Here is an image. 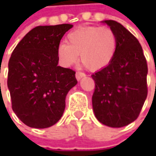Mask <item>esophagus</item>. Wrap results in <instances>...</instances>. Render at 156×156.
Segmentation results:
<instances>
[{"mask_svg": "<svg viewBox=\"0 0 156 156\" xmlns=\"http://www.w3.org/2000/svg\"><path fill=\"white\" fill-rule=\"evenodd\" d=\"M85 74L84 73H81V72H76V74H75V77H76V79H77V81H80L82 77H84L85 76Z\"/></svg>", "mask_w": 156, "mask_h": 156, "instance_id": "esophagus-1", "label": "esophagus"}]
</instances>
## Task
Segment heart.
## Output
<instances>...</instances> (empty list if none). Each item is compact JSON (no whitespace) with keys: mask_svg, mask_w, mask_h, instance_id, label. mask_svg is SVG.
I'll return each instance as SVG.
<instances>
[{"mask_svg":"<svg viewBox=\"0 0 156 156\" xmlns=\"http://www.w3.org/2000/svg\"><path fill=\"white\" fill-rule=\"evenodd\" d=\"M67 43L57 48V56L64 67L74 65L79 58L91 71H98L111 62L116 50L115 32L108 27L82 26L67 34Z\"/></svg>","mask_w":156,"mask_h":156,"instance_id":"obj_1","label":"heart"}]
</instances>
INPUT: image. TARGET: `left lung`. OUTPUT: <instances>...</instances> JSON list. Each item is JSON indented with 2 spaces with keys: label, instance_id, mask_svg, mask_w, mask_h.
Listing matches in <instances>:
<instances>
[{
  "label": "left lung",
  "instance_id": "8db88e82",
  "mask_svg": "<svg viewBox=\"0 0 156 156\" xmlns=\"http://www.w3.org/2000/svg\"><path fill=\"white\" fill-rule=\"evenodd\" d=\"M116 35L115 56L104 69L92 75L94 115L111 128H122L139 116L147 98V65L138 40L119 22L102 21Z\"/></svg>",
  "mask_w": 156,
  "mask_h": 156
}]
</instances>
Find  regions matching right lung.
Listing matches in <instances>:
<instances>
[{
  "label": "right lung",
  "mask_w": 156,
  "mask_h": 156,
  "mask_svg": "<svg viewBox=\"0 0 156 156\" xmlns=\"http://www.w3.org/2000/svg\"><path fill=\"white\" fill-rule=\"evenodd\" d=\"M73 25L38 26L15 47L9 62L12 108L34 129L53 126L62 116L67 94L77 84L75 72L58 66L57 48Z\"/></svg>",
  "instance_id": "obj_1"
}]
</instances>
